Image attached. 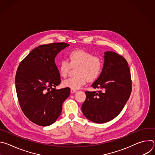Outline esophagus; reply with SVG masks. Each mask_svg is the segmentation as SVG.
I'll return each mask as SVG.
<instances>
[{
  "instance_id": "34e87169",
  "label": "esophagus",
  "mask_w": 155,
  "mask_h": 155,
  "mask_svg": "<svg viewBox=\"0 0 155 155\" xmlns=\"http://www.w3.org/2000/svg\"><path fill=\"white\" fill-rule=\"evenodd\" d=\"M75 92H77V90H73V89H71V93H75Z\"/></svg>"
}]
</instances>
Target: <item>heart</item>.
Segmentation results:
<instances>
[{
	"label": "heart",
	"instance_id": "heart-1",
	"mask_svg": "<svg viewBox=\"0 0 155 155\" xmlns=\"http://www.w3.org/2000/svg\"><path fill=\"white\" fill-rule=\"evenodd\" d=\"M68 61L62 60L58 69L61 77L68 76L71 68H75L74 77L64 80L62 85L64 87L77 90L83 86L86 81L93 82L101 75L104 61L102 58L94 56L92 53L83 50L77 49L70 51L68 54Z\"/></svg>",
	"mask_w": 155,
	"mask_h": 155
}]
</instances>
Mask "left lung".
Listing matches in <instances>:
<instances>
[{"label": "left lung", "mask_w": 155, "mask_h": 155, "mask_svg": "<svg viewBox=\"0 0 155 155\" xmlns=\"http://www.w3.org/2000/svg\"><path fill=\"white\" fill-rule=\"evenodd\" d=\"M104 54L102 74L91 85L99 91H86L81 105L83 115L97 123H104L117 117L132 90L130 71L126 60L113 51Z\"/></svg>", "instance_id": "obj_1"}]
</instances>
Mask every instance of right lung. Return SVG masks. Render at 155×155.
I'll list each match as a JSON object with an SVG mask.
<instances>
[{"label": "right lung", "instance_id": "obj_1", "mask_svg": "<svg viewBox=\"0 0 155 155\" xmlns=\"http://www.w3.org/2000/svg\"><path fill=\"white\" fill-rule=\"evenodd\" d=\"M68 46L64 42L40 45L18 68L15 85L19 105L25 116L38 126L54 123L61 114L63 102L70 95L69 87L55 89L61 81L54 59Z\"/></svg>", "mask_w": 155, "mask_h": 155}]
</instances>
